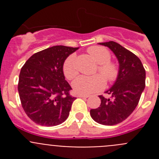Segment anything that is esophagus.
Listing matches in <instances>:
<instances>
[{
	"mask_svg": "<svg viewBox=\"0 0 159 159\" xmlns=\"http://www.w3.org/2000/svg\"><path fill=\"white\" fill-rule=\"evenodd\" d=\"M78 97H80V98H88L89 95H78Z\"/></svg>",
	"mask_w": 159,
	"mask_h": 159,
	"instance_id": "obj_1",
	"label": "esophagus"
}]
</instances>
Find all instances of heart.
I'll use <instances>...</instances> for the list:
<instances>
[{
    "label": "heart",
    "mask_w": 159,
    "mask_h": 159,
    "mask_svg": "<svg viewBox=\"0 0 159 159\" xmlns=\"http://www.w3.org/2000/svg\"><path fill=\"white\" fill-rule=\"evenodd\" d=\"M88 52L98 64L95 72H99L102 75L99 74L92 76L81 75L73 81V90L80 95H88L99 92L105 87V78L109 83H113L117 80L119 74V65L111 60V53L106 48L99 45L92 46L88 48ZM63 71L68 80H73L78 75L79 71L75 55H70L66 59L63 65Z\"/></svg>",
    "instance_id": "b5f03b06"
}]
</instances>
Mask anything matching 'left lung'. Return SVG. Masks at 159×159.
I'll use <instances>...</instances> for the list:
<instances>
[{
  "mask_svg": "<svg viewBox=\"0 0 159 159\" xmlns=\"http://www.w3.org/2000/svg\"><path fill=\"white\" fill-rule=\"evenodd\" d=\"M116 55L119 64V74L107 94V99L99 95L101 104L92 109L90 115L99 124L113 126L121 123L134 111L145 88L146 71L139 58L115 41L99 43Z\"/></svg>",
  "mask_w": 159,
  "mask_h": 159,
  "instance_id": "1",
  "label": "left lung"
}]
</instances>
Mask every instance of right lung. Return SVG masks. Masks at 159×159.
<instances>
[{
    "instance_id": "right-lung-1",
    "label": "right lung",
    "mask_w": 159,
    "mask_h": 159,
    "mask_svg": "<svg viewBox=\"0 0 159 159\" xmlns=\"http://www.w3.org/2000/svg\"><path fill=\"white\" fill-rule=\"evenodd\" d=\"M79 48L57 45L35 53L21 67L18 92L22 107L29 119L41 126L64 123L76 98L65 80L63 65Z\"/></svg>"
}]
</instances>
